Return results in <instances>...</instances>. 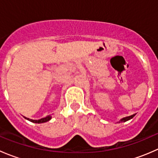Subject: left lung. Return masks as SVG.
Returning <instances> with one entry per match:
<instances>
[{
  "label": "left lung",
  "instance_id": "1",
  "mask_svg": "<svg viewBox=\"0 0 158 158\" xmlns=\"http://www.w3.org/2000/svg\"><path fill=\"white\" fill-rule=\"evenodd\" d=\"M135 115V114H132V115L128 116V117L123 118H122L120 121H119V122H127V121H128V120H130V119H131L132 118H133Z\"/></svg>",
  "mask_w": 158,
  "mask_h": 158
}]
</instances>
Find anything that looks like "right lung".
Wrapping results in <instances>:
<instances>
[{
	"mask_svg": "<svg viewBox=\"0 0 158 158\" xmlns=\"http://www.w3.org/2000/svg\"><path fill=\"white\" fill-rule=\"evenodd\" d=\"M24 118L26 119H27V120H29L30 122H33V123H38V124L44 123V122H48V121H49L51 119V116L50 115L47 116V117H45V118H43L39 119V120H33V119H30V118H26V117H24Z\"/></svg>",
	"mask_w": 158,
	"mask_h": 158,
	"instance_id": "add662e5",
	"label": "right lung"
}]
</instances>
